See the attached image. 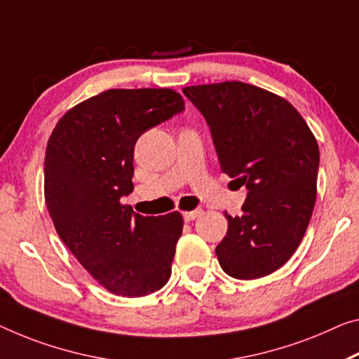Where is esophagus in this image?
<instances>
[{"mask_svg":"<svg viewBox=\"0 0 359 359\" xmlns=\"http://www.w3.org/2000/svg\"><path fill=\"white\" fill-rule=\"evenodd\" d=\"M201 215H202V210H201V208H197V210H192V212H184L183 218L186 219V222H192V219L201 217Z\"/></svg>","mask_w":359,"mask_h":359,"instance_id":"34e87169","label":"esophagus"}]
</instances>
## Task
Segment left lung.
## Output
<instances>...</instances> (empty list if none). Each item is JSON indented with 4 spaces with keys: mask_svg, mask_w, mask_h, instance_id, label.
Returning <instances> with one entry per match:
<instances>
[{
    "mask_svg": "<svg viewBox=\"0 0 359 359\" xmlns=\"http://www.w3.org/2000/svg\"><path fill=\"white\" fill-rule=\"evenodd\" d=\"M183 93L210 128L219 167L247 189L239 217L226 213L219 266L236 279L271 274L294 255L310 223L318 142L290 102L258 86L224 81Z\"/></svg>",
    "mask_w": 359,
    "mask_h": 359,
    "instance_id": "obj_1",
    "label": "left lung"
}]
</instances>
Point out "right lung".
I'll return each instance as SVG.
<instances>
[{"label":"right lung","mask_w":359,"mask_h":359,"mask_svg":"<svg viewBox=\"0 0 359 359\" xmlns=\"http://www.w3.org/2000/svg\"><path fill=\"white\" fill-rule=\"evenodd\" d=\"M183 110L167 88L107 90L70 109L49 136L45 198L54 228L112 294L149 295L172 274L183 217H142L120 198L133 192L137 137Z\"/></svg>","instance_id":"right-lung-1"}]
</instances>
